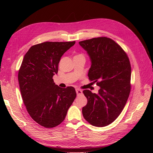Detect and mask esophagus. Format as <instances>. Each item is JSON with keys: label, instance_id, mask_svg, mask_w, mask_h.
<instances>
[{"label": "esophagus", "instance_id": "34e87169", "mask_svg": "<svg viewBox=\"0 0 153 153\" xmlns=\"http://www.w3.org/2000/svg\"><path fill=\"white\" fill-rule=\"evenodd\" d=\"M76 94L78 95H81L82 94V91L81 89H76Z\"/></svg>", "mask_w": 153, "mask_h": 153}]
</instances>
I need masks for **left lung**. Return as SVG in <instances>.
Returning a JSON list of instances; mask_svg holds the SVG:
<instances>
[{
    "label": "left lung",
    "instance_id": "1",
    "mask_svg": "<svg viewBox=\"0 0 153 153\" xmlns=\"http://www.w3.org/2000/svg\"><path fill=\"white\" fill-rule=\"evenodd\" d=\"M79 45L90 58L88 76L100 87L98 94L83 91L87 99L83 116L92 126H108L121 113L129 97L130 62L123 48L106 37L80 41Z\"/></svg>",
    "mask_w": 153,
    "mask_h": 153
}]
</instances>
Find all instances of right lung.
Here are the masks:
<instances>
[{
	"label": "right lung",
	"mask_w": 153,
	"mask_h": 153,
	"mask_svg": "<svg viewBox=\"0 0 153 153\" xmlns=\"http://www.w3.org/2000/svg\"><path fill=\"white\" fill-rule=\"evenodd\" d=\"M72 42H45L32 46L25 55L18 72L23 101L29 114L45 128L58 126L66 117L76 96L75 88H61L53 76L63 54Z\"/></svg>",
	"instance_id": "1"
}]
</instances>
